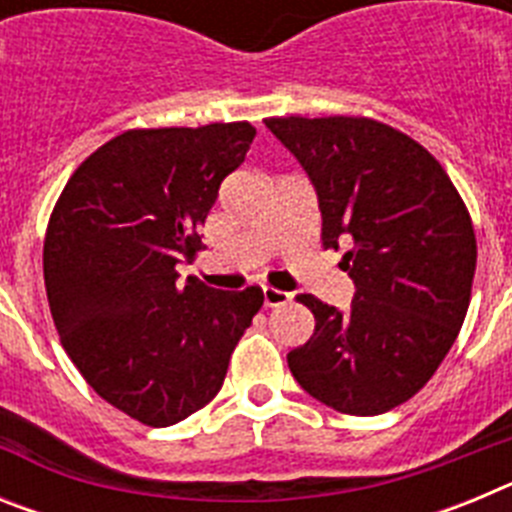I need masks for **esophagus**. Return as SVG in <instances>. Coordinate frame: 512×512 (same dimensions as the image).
I'll use <instances>...</instances> for the list:
<instances>
[{
    "mask_svg": "<svg viewBox=\"0 0 512 512\" xmlns=\"http://www.w3.org/2000/svg\"><path fill=\"white\" fill-rule=\"evenodd\" d=\"M289 292H284V289H274V287H264V305L266 307H279L284 305V302H289Z\"/></svg>",
    "mask_w": 512,
    "mask_h": 512,
    "instance_id": "34e87169",
    "label": "esophagus"
}]
</instances>
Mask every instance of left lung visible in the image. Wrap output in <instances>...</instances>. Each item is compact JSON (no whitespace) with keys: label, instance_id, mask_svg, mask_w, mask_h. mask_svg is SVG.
Segmentation results:
<instances>
[{"label":"left lung","instance_id":"left-lung-1","mask_svg":"<svg viewBox=\"0 0 512 512\" xmlns=\"http://www.w3.org/2000/svg\"><path fill=\"white\" fill-rule=\"evenodd\" d=\"M266 128L318 192L320 241L341 248L351 310L297 302L315 333L287 354L302 390L346 415H379L433 377L467 318L477 238L431 153L369 117H269Z\"/></svg>","mask_w":512,"mask_h":512}]
</instances>
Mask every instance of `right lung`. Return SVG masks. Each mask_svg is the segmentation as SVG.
<instances>
[{"instance_id":"add662e5","label":"right lung","mask_w":512,"mask_h":512,"mask_svg":"<svg viewBox=\"0 0 512 512\" xmlns=\"http://www.w3.org/2000/svg\"><path fill=\"white\" fill-rule=\"evenodd\" d=\"M253 135L251 122L128 130L71 174L48 220L45 292L66 354L102 400L153 428L220 392L264 305L261 287L176 282Z\"/></svg>"}]
</instances>
